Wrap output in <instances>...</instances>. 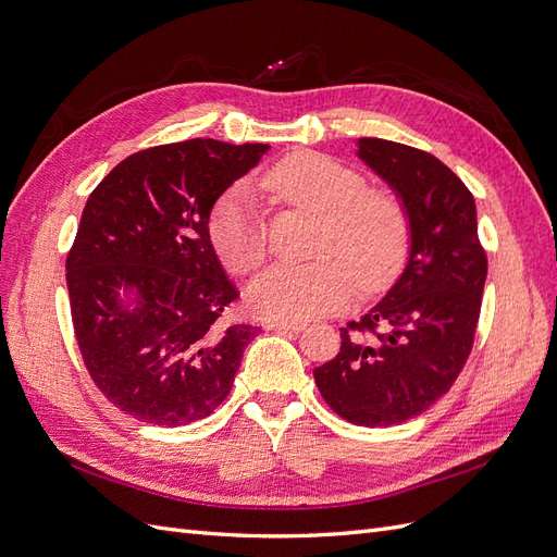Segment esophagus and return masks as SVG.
Returning <instances> with one entry per match:
<instances>
[{"label":"esophagus","mask_w":557,"mask_h":557,"mask_svg":"<svg viewBox=\"0 0 557 557\" xmlns=\"http://www.w3.org/2000/svg\"><path fill=\"white\" fill-rule=\"evenodd\" d=\"M267 327L274 332H299V330H305V323H283V320H272Z\"/></svg>","instance_id":"34e87169"}]
</instances>
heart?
Instances as JSON below:
<instances>
[{
  "instance_id": "b5f03b06",
  "label": "heart",
  "mask_w": 557,
  "mask_h": 557,
  "mask_svg": "<svg viewBox=\"0 0 557 557\" xmlns=\"http://www.w3.org/2000/svg\"><path fill=\"white\" fill-rule=\"evenodd\" d=\"M278 201L320 218L309 264H276L248 285V307L267 320L301 323L344 307L356 288L374 290L395 276L409 248V218L399 201L369 190L350 166L318 153H293L262 176ZM209 237L234 274H250L267 258L256 199L232 188L209 215Z\"/></svg>"
}]
</instances>
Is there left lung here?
Returning <instances> with one entry per match:
<instances>
[{"mask_svg": "<svg viewBox=\"0 0 557 557\" xmlns=\"http://www.w3.org/2000/svg\"><path fill=\"white\" fill-rule=\"evenodd\" d=\"M358 158L407 211L409 258L385 297L342 327L339 352L313 379L348 423L387 428L430 409L462 372L487 260L474 197L442 160L374 137L358 139Z\"/></svg>", "mask_w": 557, "mask_h": 557, "instance_id": "8db88e82", "label": "left lung"}]
</instances>
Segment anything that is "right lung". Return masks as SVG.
I'll list each match as a JSON object with an SVG mask.
<instances>
[{
  "instance_id": "1",
  "label": "right lung",
  "mask_w": 557,
  "mask_h": 557,
  "mask_svg": "<svg viewBox=\"0 0 557 557\" xmlns=\"http://www.w3.org/2000/svg\"><path fill=\"white\" fill-rule=\"evenodd\" d=\"M267 144L190 139L125 158L86 201L66 256L83 362L117 409L150 425L207 418L234 383L252 325L209 237L211 209Z\"/></svg>"
}]
</instances>
